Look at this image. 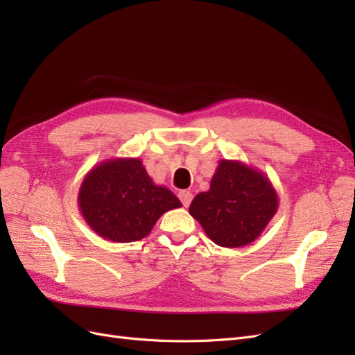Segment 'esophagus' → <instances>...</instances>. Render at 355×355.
I'll use <instances>...</instances> for the list:
<instances>
[{"label":"esophagus","instance_id":"1","mask_svg":"<svg viewBox=\"0 0 355 355\" xmlns=\"http://www.w3.org/2000/svg\"><path fill=\"white\" fill-rule=\"evenodd\" d=\"M179 200L182 201L185 207H188L192 201V192L191 191H180L179 192Z\"/></svg>","mask_w":355,"mask_h":355}]
</instances>
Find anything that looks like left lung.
<instances>
[{
    "instance_id": "1",
    "label": "left lung",
    "mask_w": 355,
    "mask_h": 355,
    "mask_svg": "<svg viewBox=\"0 0 355 355\" xmlns=\"http://www.w3.org/2000/svg\"><path fill=\"white\" fill-rule=\"evenodd\" d=\"M278 210V196L261 170L241 161L220 159L210 189L192 200L191 216L220 247L253 243Z\"/></svg>"
}]
</instances>
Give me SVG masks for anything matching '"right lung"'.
<instances>
[{
    "label": "right lung",
    "instance_id": "add662e5",
    "mask_svg": "<svg viewBox=\"0 0 355 355\" xmlns=\"http://www.w3.org/2000/svg\"><path fill=\"white\" fill-rule=\"evenodd\" d=\"M81 216L115 243L142 240L159 216L182 206L168 188L155 185L139 158H111L94 166L78 191Z\"/></svg>",
    "mask_w": 355,
    "mask_h": 355
}]
</instances>
